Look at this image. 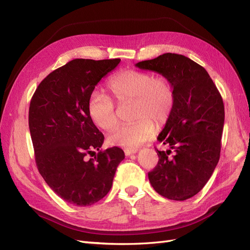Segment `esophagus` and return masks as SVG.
Wrapping results in <instances>:
<instances>
[{
	"label": "esophagus",
	"mask_w": 250,
	"mask_h": 250,
	"mask_svg": "<svg viewBox=\"0 0 250 250\" xmlns=\"http://www.w3.org/2000/svg\"><path fill=\"white\" fill-rule=\"evenodd\" d=\"M137 152H138V149H135V148H130V149H125L124 150V153H125L126 156L131 155V154H135Z\"/></svg>",
	"instance_id": "obj_1"
}]
</instances>
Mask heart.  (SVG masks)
<instances>
[{
	"mask_svg": "<svg viewBox=\"0 0 250 250\" xmlns=\"http://www.w3.org/2000/svg\"><path fill=\"white\" fill-rule=\"evenodd\" d=\"M108 87L121 104L134 101L131 124L120 126L112 131L108 142L112 146L134 148L153 137L155 126L168 123L175 104L172 83L166 77L137 70H125L113 76ZM87 111L93 122L104 130H111L119 119L115 102L100 92H94L87 102Z\"/></svg>",
	"mask_w": 250,
	"mask_h": 250,
	"instance_id": "b5f03b06",
	"label": "heart"
}]
</instances>
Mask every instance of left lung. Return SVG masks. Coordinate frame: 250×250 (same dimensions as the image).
<instances>
[{"mask_svg": "<svg viewBox=\"0 0 250 250\" xmlns=\"http://www.w3.org/2000/svg\"><path fill=\"white\" fill-rule=\"evenodd\" d=\"M135 66L163 75L175 93L171 118L157 138L169 149L156 150L158 163L148 173L150 184L168 199L191 198L206 186L220 158L222 97L206 69L184 55L166 53Z\"/></svg>", "mask_w": 250, "mask_h": 250, "instance_id": "obj_1", "label": "left lung"}]
</instances>
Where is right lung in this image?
I'll return each mask as SVG.
<instances>
[{
	"label": "right lung",
	"instance_id": "obj_1",
	"mask_svg": "<svg viewBox=\"0 0 250 250\" xmlns=\"http://www.w3.org/2000/svg\"><path fill=\"white\" fill-rule=\"evenodd\" d=\"M120 62L73 59L50 73L30 102L29 129L37 169L52 190L74 206L101 200L125 157L119 147L100 150L104 135L87 111L95 86ZM88 155L94 157L87 160Z\"/></svg>",
	"mask_w": 250,
	"mask_h": 250
}]
</instances>
